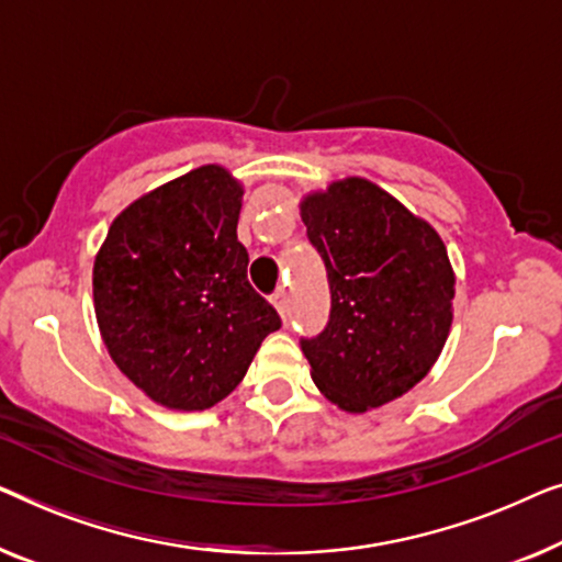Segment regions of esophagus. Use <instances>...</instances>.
<instances>
[{
    "mask_svg": "<svg viewBox=\"0 0 562 562\" xmlns=\"http://www.w3.org/2000/svg\"><path fill=\"white\" fill-rule=\"evenodd\" d=\"M271 302L276 306V312H279L283 319H286V314H289V294H286V291H283V289L276 291V294L271 296Z\"/></svg>",
    "mask_w": 562,
    "mask_h": 562,
    "instance_id": "1",
    "label": "esophagus"
}]
</instances>
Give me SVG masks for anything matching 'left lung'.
Segmentation results:
<instances>
[{
  "label": "left lung",
  "instance_id": "1",
  "mask_svg": "<svg viewBox=\"0 0 562 562\" xmlns=\"http://www.w3.org/2000/svg\"><path fill=\"white\" fill-rule=\"evenodd\" d=\"M299 212L333 294L325 333L302 340L312 381L342 412L379 409L417 386L445 348L456 299L448 248L360 176L310 191Z\"/></svg>",
  "mask_w": 562,
  "mask_h": 562
}]
</instances>
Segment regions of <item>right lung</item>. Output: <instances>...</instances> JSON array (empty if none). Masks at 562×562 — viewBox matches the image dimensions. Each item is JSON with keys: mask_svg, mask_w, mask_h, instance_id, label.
Masks as SVG:
<instances>
[{"mask_svg": "<svg viewBox=\"0 0 562 562\" xmlns=\"http://www.w3.org/2000/svg\"><path fill=\"white\" fill-rule=\"evenodd\" d=\"M243 183L206 164L127 204L94 258V314L114 366L150 402L202 412L245 379L279 314L248 283Z\"/></svg>", "mask_w": 562, "mask_h": 562, "instance_id": "add662e5", "label": "right lung"}]
</instances>
